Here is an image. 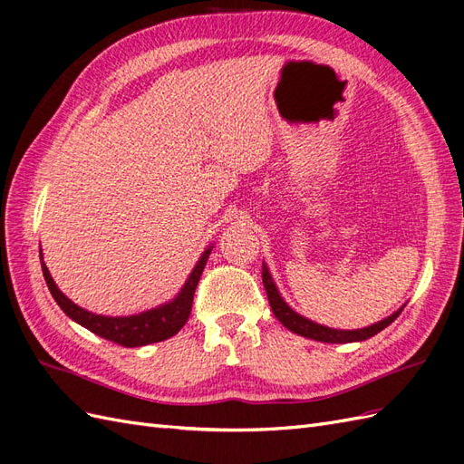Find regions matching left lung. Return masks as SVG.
Returning a JSON list of instances; mask_svg holds the SVG:
<instances>
[{"instance_id": "8db88e82", "label": "left lung", "mask_w": 464, "mask_h": 464, "mask_svg": "<svg viewBox=\"0 0 464 464\" xmlns=\"http://www.w3.org/2000/svg\"><path fill=\"white\" fill-rule=\"evenodd\" d=\"M261 276H263V286H265V292H266V298H269V304H271V310H273L275 317L280 323H283V325L288 331L302 334V336H305V339L319 341V343L343 344V343H358V341L372 339L373 334H377L379 331H383L385 327H389L391 323L395 321L401 315V312L404 310V305H402L392 315L385 317L383 321L373 323V325H370V327H363V329H354V331L331 329V327H325V325H319V323H314L312 319H305L304 315L294 312L292 307L283 300V296H280V292H278L275 280L269 273V266H266L265 263H263V269H261Z\"/></svg>"}]
</instances>
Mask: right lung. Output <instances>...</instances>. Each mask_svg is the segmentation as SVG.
Listing matches in <instances>:
<instances>
[{
    "label": "right lung",
    "instance_id": "right-lung-1",
    "mask_svg": "<svg viewBox=\"0 0 464 464\" xmlns=\"http://www.w3.org/2000/svg\"><path fill=\"white\" fill-rule=\"evenodd\" d=\"M210 249H213V246H208L203 251L198 265H195L193 271L189 273L184 288L178 292V296L174 300L166 302L159 307H152V310L141 312L137 315H128V317L96 315L92 312L82 310V307H79L77 304L69 300L58 288V285L53 283V278L44 261H42V273H44L46 285H48V290L52 292L53 300L58 302V305L69 319H73L75 323H79V325H82L98 336H102L106 341L121 344L125 348H135V346H145V344L170 339V336H174L181 327L186 325V321L191 314L193 294L203 275L207 259L210 256Z\"/></svg>",
    "mask_w": 464,
    "mask_h": 464
}]
</instances>
